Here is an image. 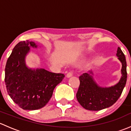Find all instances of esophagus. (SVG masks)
<instances>
[{"mask_svg":"<svg viewBox=\"0 0 131 131\" xmlns=\"http://www.w3.org/2000/svg\"><path fill=\"white\" fill-rule=\"evenodd\" d=\"M72 75H73V72L71 71V72H69L67 74V78H70V77H71Z\"/></svg>","mask_w":131,"mask_h":131,"instance_id":"34e87169","label":"esophagus"}]
</instances>
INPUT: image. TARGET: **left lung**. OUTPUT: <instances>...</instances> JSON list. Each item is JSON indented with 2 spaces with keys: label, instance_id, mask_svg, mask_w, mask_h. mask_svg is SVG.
Listing matches in <instances>:
<instances>
[{
  "label": "left lung",
  "instance_id": "8db88e82",
  "mask_svg": "<svg viewBox=\"0 0 131 131\" xmlns=\"http://www.w3.org/2000/svg\"><path fill=\"white\" fill-rule=\"evenodd\" d=\"M118 59L122 63L121 79L111 87H102L93 77V72L84 73L79 77L80 85L77 92L78 101L88 110L98 111L112 106L122 94L127 81V63L124 54L120 47L117 51Z\"/></svg>",
  "mask_w": 131,
  "mask_h": 131
}]
</instances>
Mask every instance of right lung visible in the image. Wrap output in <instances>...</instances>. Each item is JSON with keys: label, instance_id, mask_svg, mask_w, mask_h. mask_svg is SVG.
<instances>
[{"label": "right lung", "instance_id": "obj_1", "mask_svg": "<svg viewBox=\"0 0 131 131\" xmlns=\"http://www.w3.org/2000/svg\"><path fill=\"white\" fill-rule=\"evenodd\" d=\"M30 47L37 48L38 45L29 40L16 45L6 63L5 82L9 96L16 104L23 110H35L48 103L64 75L43 68H29L25 59Z\"/></svg>", "mask_w": 131, "mask_h": 131}]
</instances>
